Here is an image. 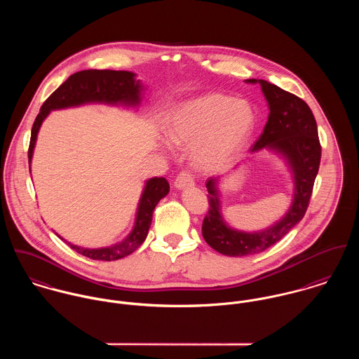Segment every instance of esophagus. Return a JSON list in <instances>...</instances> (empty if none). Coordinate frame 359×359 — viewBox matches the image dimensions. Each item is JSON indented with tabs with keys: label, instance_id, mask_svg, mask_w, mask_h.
Here are the masks:
<instances>
[{
	"label": "esophagus",
	"instance_id": "esophagus-1",
	"mask_svg": "<svg viewBox=\"0 0 359 359\" xmlns=\"http://www.w3.org/2000/svg\"><path fill=\"white\" fill-rule=\"evenodd\" d=\"M174 185H175V188H178V189H184V188L192 187V185H195L194 175H192L189 171H181V172L177 175Z\"/></svg>",
	"mask_w": 359,
	"mask_h": 359
}]
</instances>
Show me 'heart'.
Here are the masks:
<instances>
[{"label": "heart", "instance_id": "b5f03b06", "mask_svg": "<svg viewBox=\"0 0 359 359\" xmlns=\"http://www.w3.org/2000/svg\"><path fill=\"white\" fill-rule=\"evenodd\" d=\"M255 126V111L242 100L208 94L182 104L171 117L167 135L192 148L194 161L205 170L224 165L245 144Z\"/></svg>", "mask_w": 359, "mask_h": 359}]
</instances>
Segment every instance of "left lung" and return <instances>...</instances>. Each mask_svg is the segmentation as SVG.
<instances>
[{"label": "left lung", "mask_w": 359, "mask_h": 359, "mask_svg": "<svg viewBox=\"0 0 359 359\" xmlns=\"http://www.w3.org/2000/svg\"><path fill=\"white\" fill-rule=\"evenodd\" d=\"M246 81L261 86L269 106L268 121L252 147V152L269 149L285 157L293 172L294 198L285 217L265 231H236L229 228L221 217L217 189L219 178H208L205 184L208 212L203 219L202 233L208 246L229 257L249 256L266 250L303 219L320 163L318 127L307 103L265 80L249 79Z\"/></svg>", "instance_id": "obj_1"}]
</instances>
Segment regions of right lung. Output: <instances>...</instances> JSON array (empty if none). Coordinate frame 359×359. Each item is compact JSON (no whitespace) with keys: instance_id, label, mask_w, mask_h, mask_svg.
Returning <instances> with one entry per match:
<instances>
[{"instance_id":"right-lung-1","label":"right lung","mask_w":359,"mask_h":359,"mask_svg":"<svg viewBox=\"0 0 359 359\" xmlns=\"http://www.w3.org/2000/svg\"><path fill=\"white\" fill-rule=\"evenodd\" d=\"M142 86L135 81V74L124 70H81L72 74L59 88H56L48 100L44 102L37 114L30 137L29 145V164L32 163L33 151L37 140L39 130L44 118L55 109H65L72 106H80L84 103H110L137 106L141 102ZM170 191V185L165 178L154 177L147 181L142 192L137 219L131 233L120 243H116L102 249H86L66 242L79 255L91 259L114 261L128 256L135 252L147 239L148 231L152 224V215L156 205Z\"/></svg>"}]
</instances>
